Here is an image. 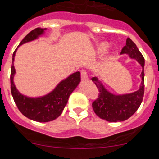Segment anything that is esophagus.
<instances>
[{
	"label": "esophagus",
	"instance_id": "esophagus-1",
	"mask_svg": "<svg viewBox=\"0 0 159 159\" xmlns=\"http://www.w3.org/2000/svg\"><path fill=\"white\" fill-rule=\"evenodd\" d=\"M80 74H81V78L82 80L87 79V78H88V74H87L86 71L84 70L80 71Z\"/></svg>",
	"mask_w": 159,
	"mask_h": 159
}]
</instances>
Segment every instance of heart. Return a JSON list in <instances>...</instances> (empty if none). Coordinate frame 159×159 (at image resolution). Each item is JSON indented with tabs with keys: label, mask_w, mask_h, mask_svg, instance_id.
<instances>
[{
	"label": "heart",
	"mask_w": 159,
	"mask_h": 159,
	"mask_svg": "<svg viewBox=\"0 0 159 159\" xmlns=\"http://www.w3.org/2000/svg\"><path fill=\"white\" fill-rule=\"evenodd\" d=\"M108 43H105V42L101 43H100L99 46H98V52L100 53L104 52V51L108 49Z\"/></svg>",
	"instance_id": "1"
}]
</instances>
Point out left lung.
Masks as SVG:
<instances>
[{"mask_svg":"<svg viewBox=\"0 0 159 159\" xmlns=\"http://www.w3.org/2000/svg\"><path fill=\"white\" fill-rule=\"evenodd\" d=\"M121 54H128L142 66V82L136 92L125 95L116 96L108 92L101 81L96 77L92 78L98 89L97 98L92 103L96 115L109 122H120L128 120L135 113L143 101L144 95V58L138 48L130 38L127 39L126 45L122 48Z\"/></svg>","mask_w":159,"mask_h":159,"instance_id":"8db88e82","label":"left lung"}]
</instances>
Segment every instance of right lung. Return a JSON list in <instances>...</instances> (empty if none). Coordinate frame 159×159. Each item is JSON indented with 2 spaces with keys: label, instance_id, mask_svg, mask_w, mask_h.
I'll use <instances>...</instances> for the list:
<instances>
[{
  "label": "right lung",
  "instance_id": "obj_1",
  "mask_svg": "<svg viewBox=\"0 0 159 159\" xmlns=\"http://www.w3.org/2000/svg\"><path fill=\"white\" fill-rule=\"evenodd\" d=\"M43 28H35L23 39L20 45L33 40L39 35L43 34ZM16 51V49L12 55V61L14 60ZM14 74L15 69L12 64L11 67L10 82L11 93L14 101L23 115L30 120L37 122H49L58 118L62 114L66 104H67L70 95L74 91V89L78 86V83L81 81L80 72L74 73L71 74L69 78L61 81L55 90L48 95L39 98H29L21 95L16 89L13 84Z\"/></svg>",
  "mask_w": 159,
  "mask_h": 159
}]
</instances>
